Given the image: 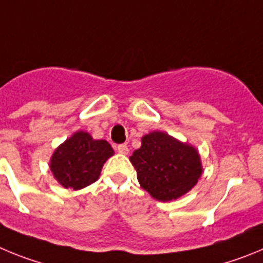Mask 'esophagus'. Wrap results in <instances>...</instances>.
Here are the masks:
<instances>
[{
    "label": "esophagus",
    "mask_w": 263,
    "mask_h": 263,
    "mask_svg": "<svg viewBox=\"0 0 263 263\" xmlns=\"http://www.w3.org/2000/svg\"><path fill=\"white\" fill-rule=\"evenodd\" d=\"M117 151L119 153H122V155H127V153H128V146L126 145V144H119V145L117 146Z\"/></svg>",
    "instance_id": "esophagus-1"
}]
</instances>
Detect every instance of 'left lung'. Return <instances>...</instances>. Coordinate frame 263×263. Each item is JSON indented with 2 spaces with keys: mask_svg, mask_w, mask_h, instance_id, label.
<instances>
[{
  "mask_svg": "<svg viewBox=\"0 0 263 263\" xmlns=\"http://www.w3.org/2000/svg\"><path fill=\"white\" fill-rule=\"evenodd\" d=\"M141 187L157 200L177 199L194 187L202 174L195 148L164 132L141 139V146L129 157Z\"/></svg>",
  "mask_w": 263,
  "mask_h": 263,
  "instance_id": "8db88e82",
  "label": "left lung"
}]
</instances>
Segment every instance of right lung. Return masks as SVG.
I'll return each instance as SVG.
<instances>
[{
	"mask_svg": "<svg viewBox=\"0 0 263 263\" xmlns=\"http://www.w3.org/2000/svg\"><path fill=\"white\" fill-rule=\"evenodd\" d=\"M114 151L106 140H93L86 132H76L51 158V170L65 189L86 187L98 179L103 164Z\"/></svg>",
	"mask_w": 263,
	"mask_h": 263,
	"instance_id": "obj_1",
	"label": "right lung"
}]
</instances>
